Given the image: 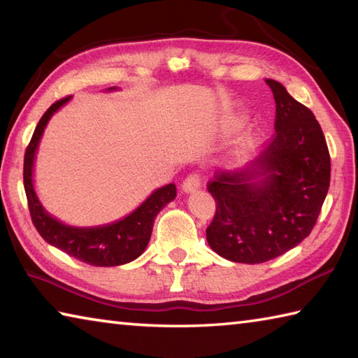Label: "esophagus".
<instances>
[{"mask_svg":"<svg viewBox=\"0 0 358 358\" xmlns=\"http://www.w3.org/2000/svg\"><path fill=\"white\" fill-rule=\"evenodd\" d=\"M199 185H201L199 178L196 176V174H192V176H188L184 180V184H182V192H184V193H193V192H196V189L199 188Z\"/></svg>","mask_w":358,"mask_h":358,"instance_id":"obj_1","label":"esophagus"}]
</instances>
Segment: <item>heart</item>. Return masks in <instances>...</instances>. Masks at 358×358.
Returning a JSON list of instances; mask_svg holds the SVG:
<instances>
[{"mask_svg": "<svg viewBox=\"0 0 358 358\" xmlns=\"http://www.w3.org/2000/svg\"><path fill=\"white\" fill-rule=\"evenodd\" d=\"M249 143H250V141H247V142H245V145H244V150H245V147H249Z\"/></svg>", "mask_w": 358, "mask_h": 358, "instance_id": "1", "label": "heart"}]
</instances>
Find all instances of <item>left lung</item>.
<instances>
[{
    "mask_svg": "<svg viewBox=\"0 0 358 358\" xmlns=\"http://www.w3.org/2000/svg\"><path fill=\"white\" fill-rule=\"evenodd\" d=\"M266 83L276 103L271 145L243 169L217 173L208 185L216 202L208 245L244 264L271 261L308 238L331 182L329 151L315 115L280 82Z\"/></svg>",
    "mask_w": 358,
    "mask_h": 358,
    "instance_id": "8db88e82",
    "label": "left lung"
}]
</instances>
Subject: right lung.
<instances>
[{"label": "right lung", "instance_id": "1", "mask_svg": "<svg viewBox=\"0 0 358 358\" xmlns=\"http://www.w3.org/2000/svg\"><path fill=\"white\" fill-rule=\"evenodd\" d=\"M119 87H108L106 92L117 91ZM72 96L55 101L43 114L36 125L31 143L24 155V189L29 202L32 222L41 238L48 244L57 247L69 257L80 259L91 266L113 267L134 261L147 249L150 243L152 225H155L159 211L176 198V185L166 184L156 188L147 199L136 210L122 220L109 224L92 225V227H78V225L64 224L57 220L43 206L34 184V169L36 151L40 147L43 133L50 117L62 109Z\"/></svg>", "mask_w": 358, "mask_h": 358}]
</instances>
